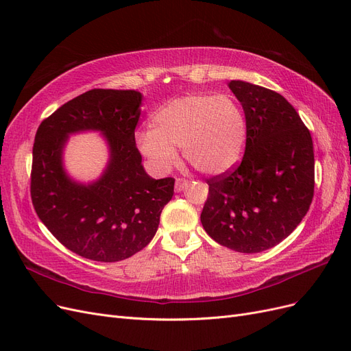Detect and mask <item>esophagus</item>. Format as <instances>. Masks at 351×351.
Instances as JSON below:
<instances>
[{
	"mask_svg": "<svg viewBox=\"0 0 351 351\" xmlns=\"http://www.w3.org/2000/svg\"><path fill=\"white\" fill-rule=\"evenodd\" d=\"M186 184H187V180L186 178H177L176 180V192H180V190H183Z\"/></svg>",
	"mask_w": 351,
	"mask_h": 351,
	"instance_id": "1",
	"label": "esophagus"
}]
</instances>
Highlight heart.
<instances>
[{"label":"heart","mask_w":351,"mask_h":351,"mask_svg":"<svg viewBox=\"0 0 351 351\" xmlns=\"http://www.w3.org/2000/svg\"><path fill=\"white\" fill-rule=\"evenodd\" d=\"M247 120L231 95L189 93L168 101L152 115V130L136 133V145L158 171H167L182 147L186 161L204 174H221L244 152Z\"/></svg>","instance_id":"heart-1"}]
</instances>
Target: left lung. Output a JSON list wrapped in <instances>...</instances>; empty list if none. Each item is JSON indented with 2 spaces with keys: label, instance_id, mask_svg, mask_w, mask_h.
<instances>
[{
  "label": "left lung",
  "instance_id": "8db88e82",
  "mask_svg": "<svg viewBox=\"0 0 351 351\" xmlns=\"http://www.w3.org/2000/svg\"><path fill=\"white\" fill-rule=\"evenodd\" d=\"M247 120L241 162L208 178L202 226L221 246L259 253L289 237L309 210L315 189L312 136L282 95L228 83Z\"/></svg>",
  "mask_w": 351,
  "mask_h": 351
}]
</instances>
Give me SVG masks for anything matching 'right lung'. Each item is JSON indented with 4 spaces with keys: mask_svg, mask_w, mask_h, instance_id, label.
<instances>
[{
    "mask_svg": "<svg viewBox=\"0 0 351 351\" xmlns=\"http://www.w3.org/2000/svg\"><path fill=\"white\" fill-rule=\"evenodd\" d=\"M142 95L92 89L66 102L40 123L35 136L30 197L39 219L62 246L79 256L117 262L154 239L174 178H151L142 167L134 130ZM98 130L110 145V162L92 185L73 182L62 168L68 134Z\"/></svg>",
    "mask_w": 351,
    "mask_h": 351,
    "instance_id": "obj_1",
    "label": "right lung"
}]
</instances>
